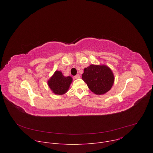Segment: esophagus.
<instances>
[{
  "label": "esophagus",
  "mask_w": 153,
  "mask_h": 153,
  "mask_svg": "<svg viewBox=\"0 0 153 153\" xmlns=\"http://www.w3.org/2000/svg\"><path fill=\"white\" fill-rule=\"evenodd\" d=\"M80 77V75L79 74H77L76 76H75L74 77V79H79Z\"/></svg>",
  "instance_id": "1"
}]
</instances>
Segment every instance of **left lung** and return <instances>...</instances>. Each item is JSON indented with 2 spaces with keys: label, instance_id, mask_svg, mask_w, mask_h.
<instances>
[{
  "label": "left lung",
  "instance_id": "left-lung-1",
  "mask_svg": "<svg viewBox=\"0 0 153 153\" xmlns=\"http://www.w3.org/2000/svg\"><path fill=\"white\" fill-rule=\"evenodd\" d=\"M82 79L89 89L97 95L103 94L110 91L114 82L113 71L105 65L92 64L85 68Z\"/></svg>",
  "mask_w": 153,
  "mask_h": 153
}]
</instances>
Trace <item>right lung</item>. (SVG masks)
Returning a JSON list of instances; mask_svg holds the SVG:
<instances>
[{
    "mask_svg": "<svg viewBox=\"0 0 153 153\" xmlns=\"http://www.w3.org/2000/svg\"><path fill=\"white\" fill-rule=\"evenodd\" d=\"M72 81L73 78L71 76L65 77L61 71H56L48 80V85L53 93L62 95L68 91Z\"/></svg>",
    "mask_w": 153,
    "mask_h": 153,
    "instance_id": "add662e5",
    "label": "right lung"
}]
</instances>
